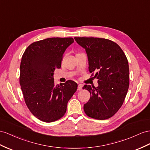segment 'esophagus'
I'll return each instance as SVG.
<instances>
[{
	"label": "esophagus",
	"mask_w": 150,
	"mask_h": 150,
	"mask_svg": "<svg viewBox=\"0 0 150 150\" xmlns=\"http://www.w3.org/2000/svg\"><path fill=\"white\" fill-rule=\"evenodd\" d=\"M82 85H81V84H79V85L78 86V87H77V90L78 91H82Z\"/></svg>",
	"instance_id": "obj_1"
}]
</instances>
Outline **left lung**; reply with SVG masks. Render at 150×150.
Wrapping results in <instances>:
<instances>
[{
    "label": "left lung",
    "mask_w": 150,
    "mask_h": 150,
    "mask_svg": "<svg viewBox=\"0 0 150 150\" xmlns=\"http://www.w3.org/2000/svg\"><path fill=\"white\" fill-rule=\"evenodd\" d=\"M86 49L89 71H96L98 86L85 85L91 98L83 105L88 117L98 120L108 119L120 108L129 86L128 60L124 51L115 42L103 38L75 37Z\"/></svg>",
    "instance_id": "left-lung-1"
}]
</instances>
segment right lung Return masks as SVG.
<instances>
[{"mask_svg":"<svg viewBox=\"0 0 150 150\" xmlns=\"http://www.w3.org/2000/svg\"><path fill=\"white\" fill-rule=\"evenodd\" d=\"M74 38L53 37L35 42L26 48L20 64V83L31 113L45 122L61 118L77 89L72 80L55 86L53 75L60 68L65 50Z\"/></svg>","mask_w":150,"mask_h":150,"instance_id":"obj_1","label":"right lung"}]
</instances>
